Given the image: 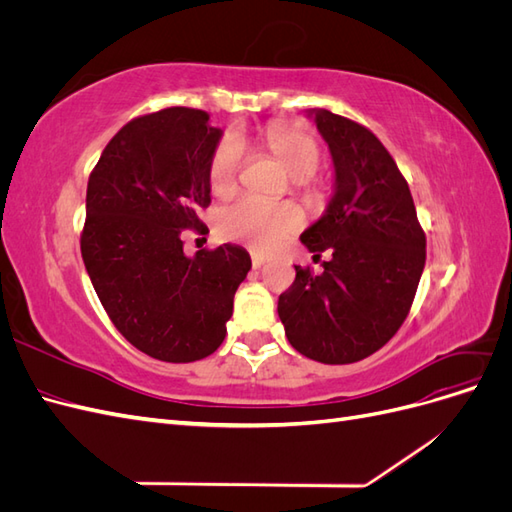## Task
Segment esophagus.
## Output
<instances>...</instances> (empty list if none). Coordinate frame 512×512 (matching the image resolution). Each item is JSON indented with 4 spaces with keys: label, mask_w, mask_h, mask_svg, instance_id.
Wrapping results in <instances>:
<instances>
[{
    "label": "esophagus",
    "mask_w": 512,
    "mask_h": 512,
    "mask_svg": "<svg viewBox=\"0 0 512 512\" xmlns=\"http://www.w3.org/2000/svg\"><path fill=\"white\" fill-rule=\"evenodd\" d=\"M265 262H267L265 256L258 254V252H252V267H254V269H260L262 265H265Z\"/></svg>",
    "instance_id": "esophagus-1"
}]
</instances>
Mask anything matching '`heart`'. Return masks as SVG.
<instances>
[{"label": "heart", "instance_id": "1", "mask_svg": "<svg viewBox=\"0 0 512 512\" xmlns=\"http://www.w3.org/2000/svg\"><path fill=\"white\" fill-rule=\"evenodd\" d=\"M260 147L292 175V190L305 203H316L320 188L314 179L322 164V147L314 134L286 121H273L258 136ZM245 162V143L237 134H224L215 145L207 179L215 196L235 192ZM303 226V215L292 203H269L256 196H241L218 211L215 230L226 241H243L256 252H269Z\"/></svg>", "mask_w": 512, "mask_h": 512}]
</instances>
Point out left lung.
Returning a JSON list of instances; mask_svg holds the SVG:
<instances>
[{
	"mask_svg": "<svg viewBox=\"0 0 512 512\" xmlns=\"http://www.w3.org/2000/svg\"><path fill=\"white\" fill-rule=\"evenodd\" d=\"M335 164V196L301 241L324 271L294 267L277 314L290 346L327 365L367 359L408 318L425 267V230L406 177L380 138L348 117L316 111Z\"/></svg>",
	"mask_w": 512,
	"mask_h": 512,
	"instance_id": "obj_1",
	"label": "left lung"
}]
</instances>
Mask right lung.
I'll return each mask as SVG.
<instances>
[{
  "instance_id": "add662e5",
  "label": "right lung",
  "mask_w": 512,
  "mask_h": 512,
  "mask_svg": "<svg viewBox=\"0 0 512 512\" xmlns=\"http://www.w3.org/2000/svg\"><path fill=\"white\" fill-rule=\"evenodd\" d=\"M220 134L205 111L162 108L128 121L89 175V280L115 329L158 361L192 363L218 350L252 267L230 243L183 254V230H205L198 211L211 205L207 166Z\"/></svg>"
}]
</instances>
